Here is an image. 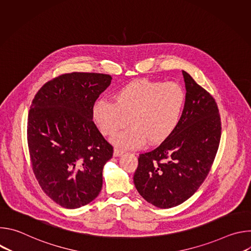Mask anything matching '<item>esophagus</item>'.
Segmentation results:
<instances>
[{"instance_id":"esophagus-1","label":"esophagus","mask_w":251,"mask_h":251,"mask_svg":"<svg viewBox=\"0 0 251 251\" xmlns=\"http://www.w3.org/2000/svg\"><path fill=\"white\" fill-rule=\"evenodd\" d=\"M123 154H124V151H123V150H121V149H118V148L114 149V153H113L114 157H120V156H122Z\"/></svg>"}]
</instances>
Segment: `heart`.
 <instances>
[{
    "instance_id": "obj_1",
    "label": "heart",
    "mask_w": 251,
    "mask_h": 251,
    "mask_svg": "<svg viewBox=\"0 0 251 251\" xmlns=\"http://www.w3.org/2000/svg\"><path fill=\"white\" fill-rule=\"evenodd\" d=\"M186 100V92L177 83L135 79L112 94V103L97 100L92 117L104 136H114L128 120L131 127L112 140L117 147L136 149L146 141L160 145L180 125Z\"/></svg>"
}]
</instances>
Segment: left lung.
Listing matches in <instances>:
<instances>
[{"label": "left lung", "instance_id": "obj_1", "mask_svg": "<svg viewBox=\"0 0 251 251\" xmlns=\"http://www.w3.org/2000/svg\"><path fill=\"white\" fill-rule=\"evenodd\" d=\"M186 106L175 133L151 152L141 154L134 185L148 202L170 208L190 199L206 177L222 135L213 97L183 70Z\"/></svg>", "mask_w": 251, "mask_h": 251}]
</instances>
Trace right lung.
<instances>
[{"label":"right lung","mask_w":251,"mask_h":251,"mask_svg":"<svg viewBox=\"0 0 251 251\" xmlns=\"http://www.w3.org/2000/svg\"><path fill=\"white\" fill-rule=\"evenodd\" d=\"M111 80L102 74L62 75L47 82L31 102L32 170L44 192L65 208L89 203L102 189L103 167L113 147L94 124L92 106Z\"/></svg>","instance_id":"add662e5"}]
</instances>
